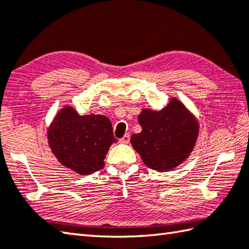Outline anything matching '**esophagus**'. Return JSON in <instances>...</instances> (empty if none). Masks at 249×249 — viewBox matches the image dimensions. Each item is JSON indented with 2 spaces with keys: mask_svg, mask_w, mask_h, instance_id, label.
Wrapping results in <instances>:
<instances>
[{
  "mask_svg": "<svg viewBox=\"0 0 249 249\" xmlns=\"http://www.w3.org/2000/svg\"><path fill=\"white\" fill-rule=\"evenodd\" d=\"M129 140H130V135L129 134H125L123 138L120 139V142H121V143H128Z\"/></svg>",
  "mask_w": 249,
  "mask_h": 249,
  "instance_id": "obj_1",
  "label": "esophagus"
}]
</instances>
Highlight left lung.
Returning a JSON list of instances; mask_svg holds the SVG:
<instances>
[{"mask_svg": "<svg viewBox=\"0 0 249 249\" xmlns=\"http://www.w3.org/2000/svg\"><path fill=\"white\" fill-rule=\"evenodd\" d=\"M142 128L130 143L142 161L156 171H170L187 160L199 136V121L181 100L172 97L165 108H144L138 115Z\"/></svg>", "mask_w": 249, "mask_h": 249, "instance_id": "left-lung-1", "label": "left lung"}]
</instances>
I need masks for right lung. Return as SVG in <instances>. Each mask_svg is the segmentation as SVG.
Wrapping results in <instances>:
<instances>
[{
    "mask_svg": "<svg viewBox=\"0 0 249 249\" xmlns=\"http://www.w3.org/2000/svg\"><path fill=\"white\" fill-rule=\"evenodd\" d=\"M47 138L61 165L80 176L103 169L109 147L116 142L107 116L80 115L70 105L57 111L47 129Z\"/></svg>",
    "mask_w": 249,
    "mask_h": 249,
    "instance_id": "add662e5",
    "label": "right lung"
}]
</instances>
